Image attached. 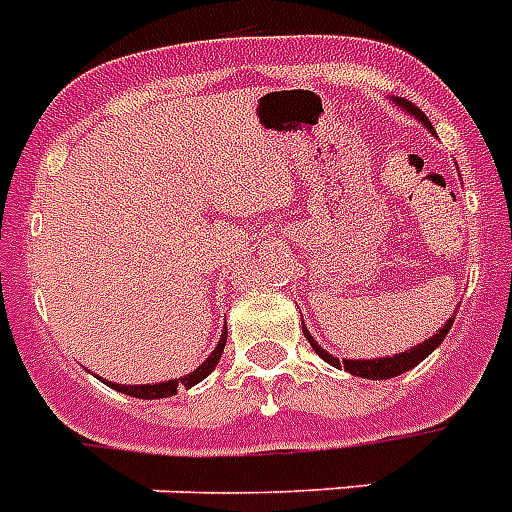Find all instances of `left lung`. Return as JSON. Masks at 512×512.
I'll return each mask as SVG.
<instances>
[{"mask_svg":"<svg viewBox=\"0 0 512 512\" xmlns=\"http://www.w3.org/2000/svg\"><path fill=\"white\" fill-rule=\"evenodd\" d=\"M396 102H399V105H402V108L407 110V113H410V116L418 118L420 124L428 126V129H431V132H433L431 121H428V118L423 116V110H418V108H415V105H412L410 100H402V97H399V100H396ZM452 322H455V317H449L447 325L441 327V330L436 335H431L428 341L420 343V346H412V349L402 351V354H394V357H383V359H343V362H341V359L333 357V354H327V351L322 349L320 343H314L312 333L306 330V325H304V335H306V341L312 343V349L317 351V354H320L322 359H325L327 365L343 367V370L351 372V375H357V378L388 380V378H396V375H402V372L412 370V367H418L420 362H423V359L428 357V354H431L433 349H436V346H441V341L447 338Z\"/></svg>","mask_w":512,"mask_h":512,"instance_id":"1","label":"left lung"}]
</instances>
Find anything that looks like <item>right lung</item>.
<instances>
[{"label": "right lung", "instance_id": "1", "mask_svg": "<svg viewBox=\"0 0 512 512\" xmlns=\"http://www.w3.org/2000/svg\"><path fill=\"white\" fill-rule=\"evenodd\" d=\"M224 343H227V330L222 333L219 343H216L214 354L198 367V370H192L190 375H182V378H174V380H166V383H153V386H121V383H110V388H116L121 394H129V396H137V399H166V396H174L179 388H192L195 383H200L203 378L211 375L216 365H219V357H222L224 351Z\"/></svg>", "mask_w": 512, "mask_h": 512}]
</instances>
